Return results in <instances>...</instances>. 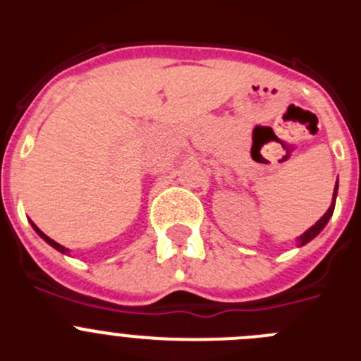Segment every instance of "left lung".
<instances>
[{
  "mask_svg": "<svg viewBox=\"0 0 361 361\" xmlns=\"http://www.w3.org/2000/svg\"><path fill=\"white\" fill-rule=\"evenodd\" d=\"M336 195H338V180H336V184H334L333 202H331L329 209H327V213H325V215L322 216L320 220H318L317 224H314V226H311V228H309L307 231L304 233V235H300V237L296 238V245H298V247H302V245H305V244H307V242H311L312 238L317 237L318 233H320L322 229H324L325 226H327V222H329V219H331V216H333V212H334V204H336Z\"/></svg>",
  "mask_w": 361,
  "mask_h": 361,
  "instance_id": "obj_1",
  "label": "left lung"
}]
</instances>
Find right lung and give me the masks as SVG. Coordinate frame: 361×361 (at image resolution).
<instances>
[{
  "mask_svg": "<svg viewBox=\"0 0 361 361\" xmlns=\"http://www.w3.org/2000/svg\"><path fill=\"white\" fill-rule=\"evenodd\" d=\"M30 224H32V228L36 229V233H37V235H39V237L43 238V240L47 242V244H50V245H52L54 250H57V251H59V253H63V255H70V250H68V247H65V245H61V244H57L56 240H52V238H50V237H47V235H44V233L41 231V229L37 228V226L34 224V222H30Z\"/></svg>",
  "mask_w": 361,
  "mask_h": 361,
  "instance_id": "1",
  "label": "right lung"
}]
</instances>
